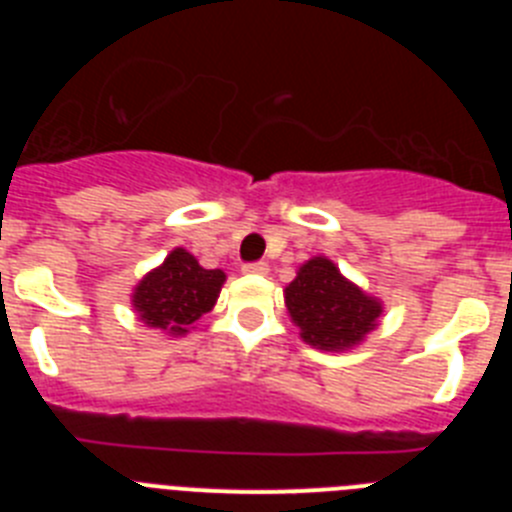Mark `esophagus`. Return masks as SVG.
Instances as JSON below:
<instances>
[{"label":"esophagus","mask_w":512,"mask_h":512,"mask_svg":"<svg viewBox=\"0 0 512 512\" xmlns=\"http://www.w3.org/2000/svg\"><path fill=\"white\" fill-rule=\"evenodd\" d=\"M266 271H269V266L264 264V261H253V264H246L243 266V274H266Z\"/></svg>","instance_id":"esophagus-1"}]
</instances>
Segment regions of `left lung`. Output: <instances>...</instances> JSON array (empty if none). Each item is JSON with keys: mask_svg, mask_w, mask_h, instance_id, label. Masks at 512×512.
<instances>
[{"mask_svg": "<svg viewBox=\"0 0 512 512\" xmlns=\"http://www.w3.org/2000/svg\"><path fill=\"white\" fill-rule=\"evenodd\" d=\"M284 300L302 338L323 351H343L359 343L382 312L374 297L343 279L336 264L323 256L297 271L295 282L284 289Z\"/></svg>", "mask_w": 512, "mask_h": 512, "instance_id": "left-lung-1", "label": "left lung"}]
</instances>
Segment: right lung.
<instances>
[{"instance_id":"1","label":"right lung","mask_w":512,"mask_h":512,"mask_svg":"<svg viewBox=\"0 0 512 512\" xmlns=\"http://www.w3.org/2000/svg\"><path fill=\"white\" fill-rule=\"evenodd\" d=\"M223 282V271L202 269L192 253L176 248L135 287L133 305L146 325L182 336L194 320L212 310Z\"/></svg>"}]
</instances>
